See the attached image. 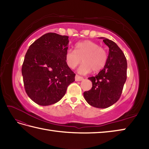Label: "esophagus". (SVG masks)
<instances>
[{
	"label": "esophagus",
	"mask_w": 149,
	"mask_h": 149,
	"mask_svg": "<svg viewBox=\"0 0 149 149\" xmlns=\"http://www.w3.org/2000/svg\"><path fill=\"white\" fill-rule=\"evenodd\" d=\"M75 81H81L83 79V78L79 76V75H75Z\"/></svg>",
	"instance_id": "34e87169"
}]
</instances>
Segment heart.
<instances>
[{
  "label": "heart",
  "instance_id": "b5f03b06",
  "mask_svg": "<svg viewBox=\"0 0 149 149\" xmlns=\"http://www.w3.org/2000/svg\"><path fill=\"white\" fill-rule=\"evenodd\" d=\"M65 59L70 68L74 69L82 62L84 63L78 72L86 74L91 70L99 72L105 66L107 60V54L105 49L99 47L95 42L84 40L75 44V50L69 49L65 53Z\"/></svg>",
  "mask_w": 149,
  "mask_h": 149
}]
</instances>
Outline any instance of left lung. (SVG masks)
<instances>
[{
  "instance_id": "1",
  "label": "left lung",
  "mask_w": 149,
  "mask_h": 149,
  "mask_svg": "<svg viewBox=\"0 0 149 149\" xmlns=\"http://www.w3.org/2000/svg\"><path fill=\"white\" fill-rule=\"evenodd\" d=\"M104 43L109 47V54L104 68L95 77L88 78L92 88L84 91L86 102L97 108H107L120 99L127 79V60L124 54L116 44L106 38Z\"/></svg>"
}]
</instances>
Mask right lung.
<instances>
[{
	"instance_id": "add662e5",
	"label": "right lung",
	"mask_w": 149,
	"mask_h": 149,
	"mask_svg": "<svg viewBox=\"0 0 149 149\" xmlns=\"http://www.w3.org/2000/svg\"><path fill=\"white\" fill-rule=\"evenodd\" d=\"M68 36L49 33L31 44L22 65L25 90L34 102L49 106L61 100L75 74L65 59Z\"/></svg>"
}]
</instances>
